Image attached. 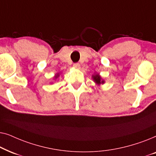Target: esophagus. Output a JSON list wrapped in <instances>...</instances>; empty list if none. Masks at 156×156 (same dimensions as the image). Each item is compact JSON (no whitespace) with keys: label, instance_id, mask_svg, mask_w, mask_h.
<instances>
[{"label":"esophagus","instance_id":"1","mask_svg":"<svg viewBox=\"0 0 156 156\" xmlns=\"http://www.w3.org/2000/svg\"><path fill=\"white\" fill-rule=\"evenodd\" d=\"M73 67L74 68H76V69H80V65L79 63H74V65H73Z\"/></svg>","mask_w":156,"mask_h":156}]
</instances>
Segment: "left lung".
I'll return each instance as SVG.
<instances>
[{"label":"left lung","mask_w":156,"mask_h":156,"mask_svg":"<svg viewBox=\"0 0 156 156\" xmlns=\"http://www.w3.org/2000/svg\"><path fill=\"white\" fill-rule=\"evenodd\" d=\"M92 79H93L94 82L97 85H100V84H104V80H102L101 77L100 76L99 74H94V75H93Z\"/></svg>","instance_id":"8db88e82"}]
</instances>
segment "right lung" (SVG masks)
<instances>
[{
    "label": "right lung",
    "instance_id": "add662e5",
    "mask_svg": "<svg viewBox=\"0 0 156 156\" xmlns=\"http://www.w3.org/2000/svg\"><path fill=\"white\" fill-rule=\"evenodd\" d=\"M58 76H59V74H57V75H55V79H57V77H58Z\"/></svg>",
    "mask_w": 156,
    "mask_h": 156
}]
</instances>
